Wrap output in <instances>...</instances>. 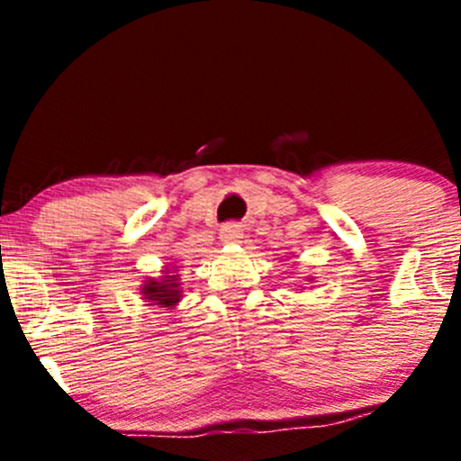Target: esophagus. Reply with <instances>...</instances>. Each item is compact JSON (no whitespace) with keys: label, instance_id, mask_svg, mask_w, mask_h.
Here are the masks:
<instances>
[{"label":"esophagus","instance_id":"esophagus-1","mask_svg":"<svg viewBox=\"0 0 461 461\" xmlns=\"http://www.w3.org/2000/svg\"><path fill=\"white\" fill-rule=\"evenodd\" d=\"M240 239H243V230L239 225H234V222H227V225L221 227V240L225 245L239 243Z\"/></svg>","mask_w":461,"mask_h":461}]
</instances>
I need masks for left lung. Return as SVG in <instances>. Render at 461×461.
Segmentation results:
<instances>
[{"instance_id":"8db88e82","label":"left lung","mask_w":461,"mask_h":461,"mask_svg":"<svg viewBox=\"0 0 461 461\" xmlns=\"http://www.w3.org/2000/svg\"><path fill=\"white\" fill-rule=\"evenodd\" d=\"M308 281H312V278H308Z\"/></svg>"}]
</instances>
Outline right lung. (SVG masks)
I'll use <instances>...</instances> for the list:
<instances>
[{
  "label": "right lung",
  "mask_w": 461,
  "mask_h": 461,
  "mask_svg": "<svg viewBox=\"0 0 461 461\" xmlns=\"http://www.w3.org/2000/svg\"><path fill=\"white\" fill-rule=\"evenodd\" d=\"M142 299L153 308L174 310L183 299V283H180L178 269H162V276L147 278L140 287Z\"/></svg>",
  "instance_id": "add662e5"
}]
</instances>
